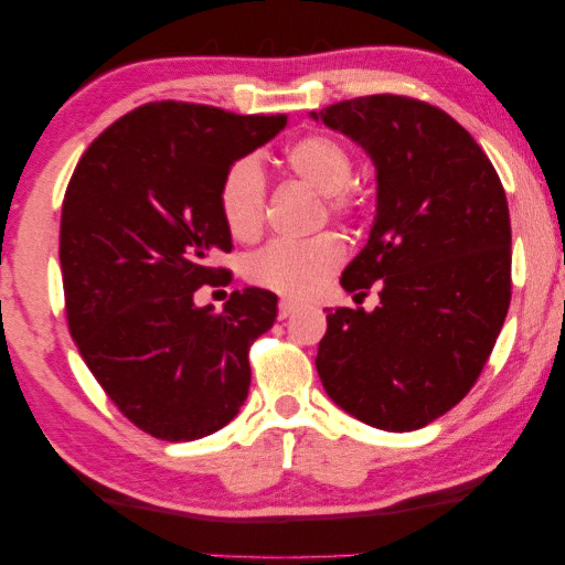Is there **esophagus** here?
<instances>
[{"instance_id": "esophagus-1", "label": "esophagus", "mask_w": 565, "mask_h": 565, "mask_svg": "<svg viewBox=\"0 0 565 565\" xmlns=\"http://www.w3.org/2000/svg\"><path fill=\"white\" fill-rule=\"evenodd\" d=\"M295 310H298V302H292V300H280V305H277V318H280V320L290 318Z\"/></svg>"}]
</instances>
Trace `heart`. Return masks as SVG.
I'll return each instance as SVG.
<instances>
[{
  "label": "heart",
  "mask_w": 565,
  "mask_h": 565,
  "mask_svg": "<svg viewBox=\"0 0 565 565\" xmlns=\"http://www.w3.org/2000/svg\"><path fill=\"white\" fill-rule=\"evenodd\" d=\"M282 162L295 178L322 195L332 220L355 222L365 212V198L353 184L355 157L348 145L328 132H310L282 150ZM265 174L255 157H239L222 172L217 184V210L227 233L235 239H255L265 217ZM345 260L343 239L332 233L270 243L247 257L245 275L257 288L285 298H310Z\"/></svg>",
  "instance_id": "obj_1"
}]
</instances>
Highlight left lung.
I'll return each instance as SVG.
<instances>
[{
    "label": "left lung",
    "instance_id": "8db88e82",
    "mask_svg": "<svg viewBox=\"0 0 565 565\" xmlns=\"http://www.w3.org/2000/svg\"><path fill=\"white\" fill-rule=\"evenodd\" d=\"M316 119L365 147L377 215L343 288L381 305L328 310L316 367L340 408L405 433L476 385L511 305V217L495 168L466 127L428 102L370 95Z\"/></svg>",
    "mask_w": 565,
    "mask_h": 565
}]
</instances>
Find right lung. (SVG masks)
I'll list each match as a JSON object with an SVG mask.
<instances>
[{
	"label": "right lung",
	"instance_id": "obj_1",
	"mask_svg": "<svg viewBox=\"0 0 565 565\" xmlns=\"http://www.w3.org/2000/svg\"><path fill=\"white\" fill-rule=\"evenodd\" d=\"M285 122L150 102L109 125L72 172L60 225L70 335L109 401L152 438H205L245 403L249 345L273 328L277 298L235 290L215 312L192 295L233 277L212 265L233 249L222 172Z\"/></svg>",
	"mask_w": 565,
	"mask_h": 565
}]
</instances>
